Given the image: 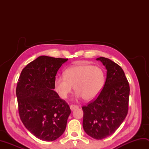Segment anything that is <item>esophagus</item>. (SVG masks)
I'll return each instance as SVG.
<instances>
[{"instance_id": "esophagus-1", "label": "esophagus", "mask_w": 149, "mask_h": 149, "mask_svg": "<svg viewBox=\"0 0 149 149\" xmlns=\"http://www.w3.org/2000/svg\"><path fill=\"white\" fill-rule=\"evenodd\" d=\"M70 109L72 111H73L75 109L79 108V106L77 105H74V104H72V105H70Z\"/></svg>"}]
</instances>
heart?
Listing matches in <instances>:
<instances>
[{
  "label": "heart",
  "instance_id": "b5f03b06",
  "mask_svg": "<svg viewBox=\"0 0 149 149\" xmlns=\"http://www.w3.org/2000/svg\"><path fill=\"white\" fill-rule=\"evenodd\" d=\"M105 81L102 69L90 65H77L66 69L65 75H58L55 79L56 92L61 99H66L73 90L76 91L77 98L91 100L100 93Z\"/></svg>",
  "mask_w": 149,
  "mask_h": 149
}]
</instances>
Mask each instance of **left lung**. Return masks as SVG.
<instances>
[{
	"instance_id": "obj_1",
	"label": "left lung",
	"mask_w": 149,
	"mask_h": 149,
	"mask_svg": "<svg viewBox=\"0 0 149 149\" xmlns=\"http://www.w3.org/2000/svg\"><path fill=\"white\" fill-rule=\"evenodd\" d=\"M97 60L106 66V83L97 99L82 107L83 126L90 136L102 140L113 134L127 116L130 88L118 64L103 57Z\"/></svg>"
}]
</instances>
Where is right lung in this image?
Masks as SVG:
<instances>
[{
    "instance_id": "1",
    "label": "right lung",
    "mask_w": 149,
    "mask_h": 149,
    "mask_svg": "<svg viewBox=\"0 0 149 149\" xmlns=\"http://www.w3.org/2000/svg\"><path fill=\"white\" fill-rule=\"evenodd\" d=\"M67 60L40 56L22 70L18 79L16 95L20 119L28 131L43 141L61 136L71 113L68 104L54 91L57 72Z\"/></svg>"
}]
</instances>
